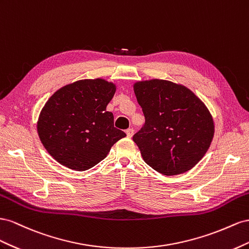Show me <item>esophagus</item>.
<instances>
[{"instance_id":"34e87169","label":"esophagus","mask_w":249,"mask_h":249,"mask_svg":"<svg viewBox=\"0 0 249 249\" xmlns=\"http://www.w3.org/2000/svg\"><path fill=\"white\" fill-rule=\"evenodd\" d=\"M133 133H134V130L132 128H128L126 130V134H127V137H128V138H131L133 136Z\"/></svg>"}]
</instances>
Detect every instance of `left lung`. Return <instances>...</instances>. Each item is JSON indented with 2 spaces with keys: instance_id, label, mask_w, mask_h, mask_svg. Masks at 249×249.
Listing matches in <instances>:
<instances>
[{
  "instance_id": "8db88e82",
  "label": "left lung",
  "mask_w": 249,
  "mask_h": 249,
  "mask_svg": "<svg viewBox=\"0 0 249 249\" xmlns=\"http://www.w3.org/2000/svg\"><path fill=\"white\" fill-rule=\"evenodd\" d=\"M133 89L145 124L132 140L146 164L167 176L189 171L214 137L209 109L193 91L171 81H140Z\"/></svg>"
}]
</instances>
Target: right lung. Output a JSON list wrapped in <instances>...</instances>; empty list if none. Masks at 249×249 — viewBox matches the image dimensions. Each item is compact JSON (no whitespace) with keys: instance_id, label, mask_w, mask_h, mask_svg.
<instances>
[{"instance_id":"right-lung-1","label":"right lung","mask_w":249,"mask_h":249,"mask_svg":"<svg viewBox=\"0 0 249 249\" xmlns=\"http://www.w3.org/2000/svg\"><path fill=\"white\" fill-rule=\"evenodd\" d=\"M115 93V84L98 78L68 84L50 97L40 111L37 132L54 160L85 171L126 137L113 126L112 112L106 110Z\"/></svg>"}]
</instances>
